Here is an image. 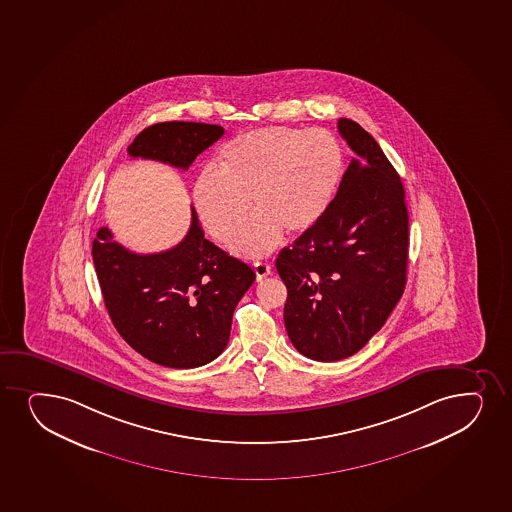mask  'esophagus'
<instances>
[{
  "mask_svg": "<svg viewBox=\"0 0 512 512\" xmlns=\"http://www.w3.org/2000/svg\"><path fill=\"white\" fill-rule=\"evenodd\" d=\"M254 273H256V278H258V282H261L263 278L268 277L271 273V266L268 263H254Z\"/></svg>",
  "mask_w": 512,
  "mask_h": 512,
  "instance_id": "esophagus-1",
  "label": "esophagus"
}]
</instances>
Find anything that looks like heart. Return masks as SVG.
<instances>
[{
  "label": "heart",
  "instance_id": "obj_1",
  "mask_svg": "<svg viewBox=\"0 0 512 512\" xmlns=\"http://www.w3.org/2000/svg\"><path fill=\"white\" fill-rule=\"evenodd\" d=\"M343 150L326 130L266 126L230 140L218 171L205 169L191 189L196 215L220 242L239 234L234 251L261 258L280 246L283 232L302 235L321 222L335 198Z\"/></svg>",
  "mask_w": 512,
  "mask_h": 512
}]
</instances>
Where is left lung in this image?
<instances>
[{
    "label": "left lung",
    "mask_w": 512,
    "mask_h": 512,
    "mask_svg": "<svg viewBox=\"0 0 512 512\" xmlns=\"http://www.w3.org/2000/svg\"><path fill=\"white\" fill-rule=\"evenodd\" d=\"M355 152L328 212L283 247L285 328L307 359L335 362L359 352L386 323L406 285L405 189L379 143L352 119H338Z\"/></svg>",
    "instance_id": "left-lung-1"
}]
</instances>
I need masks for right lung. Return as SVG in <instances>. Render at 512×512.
Segmentation results:
<instances>
[{
  "mask_svg": "<svg viewBox=\"0 0 512 512\" xmlns=\"http://www.w3.org/2000/svg\"><path fill=\"white\" fill-rule=\"evenodd\" d=\"M222 135L217 124H153L136 136L128 155L186 171ZM112 237L107 227L99 229L92 256L107 312L123 340L172 369L217 359L229 343L235 306L256 278L251 266L206 239L194 208L186 237L162 253H131Z\"/></svg>",
  "mask_w": 512,
  "mask_h": 512,
  "instance_id": "1",
  "label": "right lung"
}]
</instances>
